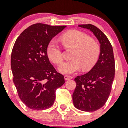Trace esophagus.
Returning <instances> with one entry per match:
<instances>
[{
	"mask_svg": "<svg viewBox=\"0 0 128 128\" xmlns=\"http://www.w3.org/2000/svg\"><path fill=\"white\" fill-rule=\"evenodd\" d=\"M72 76H64V79L65 80H68L69 79H72Z\"/></svg>",
	"mask_w": 128,
	"mask_h": 128,
	"instance_id": "esophagus-1",
	"label": "esophagus"
}]
</instances>
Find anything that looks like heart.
Returning <instances> with one entry per match:
<instances>
[{
    "mask_svg": "<svg viewBox=\"0 0 128 128\" xmlns=\"http://www.w3.org/2000/svg\"><path fill=\"white\" fill-rule=\"evenodd\" d=\"M60 41L64 47H74L71 60L63 62L58 70L62 74H71L81 68L88 70L93 67L100 54V46L96 41L85 33L78 30H70L60 36ZM47 55L56 64L62 61V52L55 40H51L47 46Z\"/></svg>",
    "mask_w": 128,
    "mask_h": 128,
    "instance_id": "b5f03b06",
    "label": "heart"
}]
</instances>
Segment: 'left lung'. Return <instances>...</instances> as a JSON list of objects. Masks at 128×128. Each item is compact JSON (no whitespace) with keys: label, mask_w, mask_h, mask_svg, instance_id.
Returning a JSON list of instances; mask_svg holds the SVG:
<instances>
[{"label":"left lung","mask_w":128,"mask_h":128,"mask_svg":"<svg viewBox=\"0 0 128 128\" xmlns=\"http://www.w3.org/2000/svg\"><path fill=\"white\" fill-rule=\"evenodd\" d=\"M78 27L92 32L100 44L99 59L88 72L74 78V105L83 112L96 111L105 105L112 90L115 76V60L111 43L101 30L91 24Z\"/></svg>","instance_id":"left-lung-1"}]
</instances>
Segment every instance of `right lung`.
<instances>
[{"mask_svg":"<svg viewBox=\"0 0 128 128\" xmlns=\"http://www.w3.org/2000/svg\"><path fill=\"white\" fill-rule=\"evenodd\" d=\"M66 26L36 23L25 29L12 48L10 66L18 96L27 107L44 110L54 104L64 76L56 70L47 55L52 39Z\"/></svg>","mask_w":128,"mask_h":128,"instance_id":"1","label":"right lung"}]
</instances>
